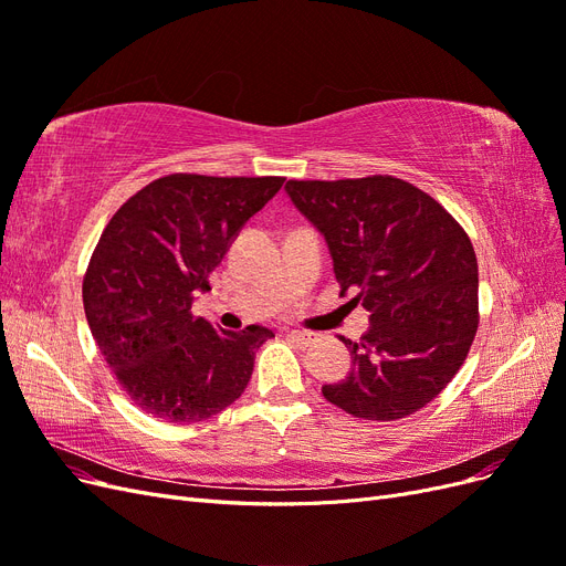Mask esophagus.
<instances>
[{
	"label": "esophagus",
	"instance_id": "34e87169",
	"mask_svg": "<svg viewBox=\"0 0 566 566\" xmlns=\"http://www.w3.org/2000/svg\"><path fill=\"white\" fill-rule=\"evenodd\" d=\"M287 337L295 342L297 347H310L314 342V335L312 333H304V331H287Z\"/></svg>",
	"mask_w": 566,
	"mask_h": 566
}]
</instances>
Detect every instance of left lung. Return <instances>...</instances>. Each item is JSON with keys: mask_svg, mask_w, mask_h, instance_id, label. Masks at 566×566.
Segmentation results:
<instances>
[{"mask_svg": "<svg viewBox=\"0 0 566 566\" xmlns=\"http://www.w3.org/2000/svg\"><path fill=\"white\" fill-rule=\"evenodd\" d=\"M285 193L328 245L342 293L370 314L345 339L352 370L323 397L354 418L399 420L430 403L476 333V256L441 205L394 177L287 181Z\"/></svg>", "mask_w": 566, "mask_h": 566, "instance_id": "8db88e82", "label": "left lung"}]
</instances>
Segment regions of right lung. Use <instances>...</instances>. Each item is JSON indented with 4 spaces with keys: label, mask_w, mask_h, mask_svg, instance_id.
Here are the masks:
<instances>
[{
    "label": "right lung",
    "mask_w": 566,
    "mask_h": 566,
    "mask_svg": "<svg viewBox=\"0 0 566 566\" xmlns=\"http://www.w3.org/2000/svg\"><path fill=\"white\" fill-rule=\"evenodd\" d=\"M281 177L169 175L108 221L82 283L96 347L129 399L165 422H200L245 391L254 352L273 331L214 328L193 316L245 221Z\"/></svg>",
    "instance_id": "obj_1"
}]
</instances>
